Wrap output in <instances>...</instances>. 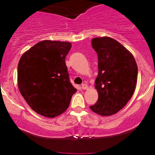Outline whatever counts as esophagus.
I'll return each instance as SVG.
<instances>
[{
    "label": "esophagus",
    "instance_id": "obj_1",
    "mask_svg": "<svg viewBox=\"0 0 155 155\" xmlns=\"http://www.w3.org/2000/svg\"><path fill=\"white\" fill-rule=\"evenodd\" d=\"M81 88H82L83 90H87L88 86L86 84H83L81 85Z\"/></svg>",
    "mask_w": 155,
    "mask_h": 155
}]
</instances>
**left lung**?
<instances>
[{"label":"left lung","mask_w":155,"mask_h":155,"mask_svg":"<svg viewBox=\"0 0 155 155\" xmlns=\"http://www.w3.org/2000/svg\"><path fill=\"white\" fill-rule=\"evenodd\" d=\"M92 46L98 60L95 82L98 99L90 108L101 116H111L122 109L133 95L138 66L133 55L110 37L93 38Z\"/></svg>","instance_id":"8db88e82"}]
</instances>
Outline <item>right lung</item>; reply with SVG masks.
<instances>
[{"mask_svg": "<svg viewBox=\"0 0 155 155\" xmlns=\"http://www.w3.org/2000/svg\"><path fill=\"white\" fill-rule=\"evenodd\" d=\"M71 48L70 42L42 41L19 60V92L30 107L41 116L54 118L63 114L76 92L70 82L65 62Z\"/></svg>", "mask_w": 155, "mask_h": 155, "instance_id": "1", "label": "right lung"}]
</instances>
